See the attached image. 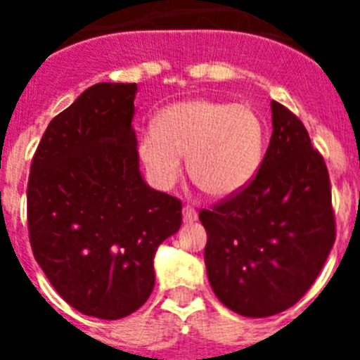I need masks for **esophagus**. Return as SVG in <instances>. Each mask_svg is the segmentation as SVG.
I'll return each instance as SVG.
<instances>
[{
	"label": "esophagus",
	"instance_id": "esophagus-1",
	"mask_svg": "<svg viewBox=\"0 0 360 360\" xmlns=\"http://www.w3.org/2000/svg\"><path fill=\"white\" fill-rule=\"evenodd\" d=\"M182 212H184V221H186V224H193V221H196V218H198L196 211L191 207V205H186Z\"/></svg>",
	"mask_w": 360,
	"mask_h": 360
}]
</instances>
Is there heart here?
<instances>
[{
	"label": "heart",
	"instance_id": "obj_1",
	"mask_svg": "<svg viewBox=\"0 0 360 360\" xmlns=\"http://www.w3.org/2000/svg\"><path fill=\"white\" fill-rule=\"evenodd\" d=\"M266 126L250 104L191 98L165 108L139 141V157L162 189L182 174L211 198L236 196L256 176L263 160Z\"/></svg>",
	"mask_w": 360,
	"mask_h": 360
}]
</instances>
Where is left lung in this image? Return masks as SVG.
Masks as SVG:
<instances>
[{"mask_svg":"<svg viewBox=\"0 0 360 360\" xmlns=\"http://www.w3.org/2000/svg\"><path fill=\"white\" fill-rule=\"evenodd\" d=\"M270 110L272 136L256 178L200 212L212 292L245 317L276 316L297 303L335 241L326 164L292 111L276 101Z\"/></svg>","mask_w":360,"mask_h":360,"instance_id":"1","label":"left lung"}]
</instances>
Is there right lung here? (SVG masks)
Returning <instances> with one entry per match:
<instances>
[{
  "label": "right lung",
  "instance_id": "obj_1",
  "mask_svg": "<svg viewBox=\"0 0 360 360\" xmlns=\"http://www.w3.org/2000/svg\"><path fill=\"white\" fill-rule=\"evenodd\" d=\"M135 95V82L82 91L49 124L27 189L36 262L70 307L108 321L148 301L155 252L182 225V202L141 173Z\"/></svg>",
  "mask_w": 360,
  "mask_h": 360
}]
</instances>
